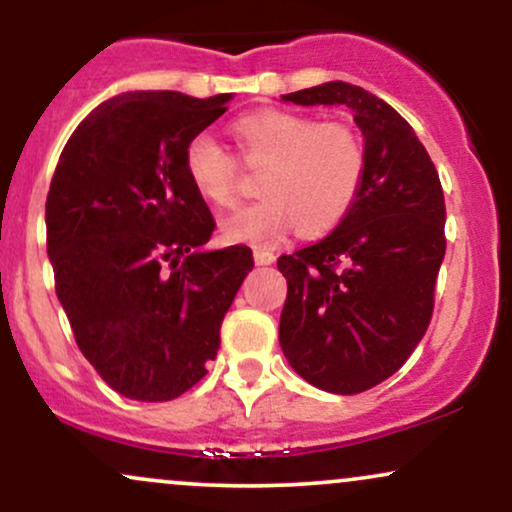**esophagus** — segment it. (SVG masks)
<instances>
[{
	"instance_id": "esophagus-1",
	"label": "esophagus",
	"mask_w": 512,
	"mask_h": 512,
	"mask_svg": "<svg viewBox=\"0 0 512 512\" xmlns=\"http://www.w3.org/2000/svg\"><path fill=\"white\" fill-rule=\"evenodd\" d=\"M252 257H255L257 264H272L274 262V252H269V250H255L252 252Z\"/></svg>"
}]
</instances>
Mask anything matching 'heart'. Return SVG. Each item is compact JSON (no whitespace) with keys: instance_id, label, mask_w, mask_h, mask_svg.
I'll use <instances>...</instances> for the list:
<instances>
[{"instance_id":"b5f03b06","label":"heart","mask_w":512,"mask_h":512,"mask_svg":"<svg viewBox=\"0 0 512 512\" xmlns=\"http://www.w3.org/2000/svg\"><path fill=\"white\" fill-rule=\"evenodd\" d=\"M245 163L264 170L257 204L221 221L231 243H272L296 226L301 236L332 231L354 209L366 175V154L342 122H320L296 110L264 108L233 125ZM187 180L204 202L233 207L238 166L226 146L199 132L182 151Z\"/></svg>"}]
</instances>
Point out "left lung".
<instances>
[{"label": "left lung", "instance_id": "8db88e82", "mask_svg": "<svg viewBox=\"0 0 512 512\" xmlns=\"http://www.w3.org/2000/svg\"><path fill=\"white\" fill-rule=\"evenodd\" d=\"M296 105H346L366 139L354 209L320 243L281 255L286 276L279 344L320 390L358 395L404 366L428 330L445 257L438 170L414 129L366 88L330 84L289 93Z\"/></svg>", "mask_w": 512, "mask_h": 512}]
</instances>
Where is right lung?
Wrapping results in <instances>:
<instances>
[{"mask_svg":"<svg viewBox=\"0 0 512 512\" xmlns=\"http://www.w3.org/2000/svg\"><path fill=\"white\" fill-rule=\"evenodd\" d=\"M231 93L134 91L74 129L45 223L55 291L86 361L115 392L168 402L207 375L221 322L252 269L248 245L204 250L216 221L182 151Z\"/></svg>","mask_w":512,"mask_h":512,"instance_id":"obj_1","label":"right lung"}]
</instances>
